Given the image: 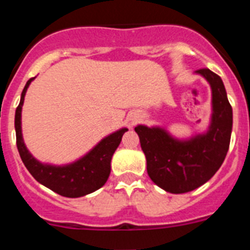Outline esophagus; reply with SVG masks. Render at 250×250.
Listing matches in <instances>:
<instances>
[{
    "instance_id": "1",
    "label": "esophagus",
    "mask_w": 250,
    "mask_h": 250,
    "mask_svg": "<svg viewBox=\"0 0 250 250\" xmlns=\"http://www.w3.org/2000/svg\"><path fill=\"white\" fill-rule=\"evenodd\" d=\"M138 118H139V116H136V115H134V116H132V118H131L132 123H134V121H135V120H138Z\"/></svg>"
}]
</instances>
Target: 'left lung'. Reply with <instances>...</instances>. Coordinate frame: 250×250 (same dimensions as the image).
Segmentation results:
<instances>
[{"label": "left lung", "mask_w": 250, "mask_h": 250, "mask_svg": "<svg viewBox=\"0 0 250 250\" xmlns=\"http://www.w3.org/2000/svg\"><path fill=\"white\" fill-rule=\"evenodd\" d=\"M195 74L204 77L211 89L210 123L204 132L178 139L165 127H135L150 179L171 194L191 191L213 178L222 167L230 143L233 110L222 79L209 68Z\"/></svg>", "instance_id": "left-lung-1"}]
</instances>
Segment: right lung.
<instances>
[{
  "label": "right lung",
  "instance_id": "right-lung-1",
  "mask_svg": "<svg viewBox=\"0 0 250 250\" xmlns=\"http://www.w3.org/2000/svg\"><path fill=\"white\" fill-rule=\"evenodd\" d=\"M35 77L26 83L22 90L21 100L15 114L16 143L20 156L30 174L40 184L45 185L55 193L66 198H80L98 190L107 182L111 170V158L121 143V138L127 131L121 127L101 139L89 152L80 159L63 165H54L37 160L26 147L21 127L22 106L28 86Z\"/></svg>",
  "mask_w": 250,
  "mask_h": 250
}]
</instances>
